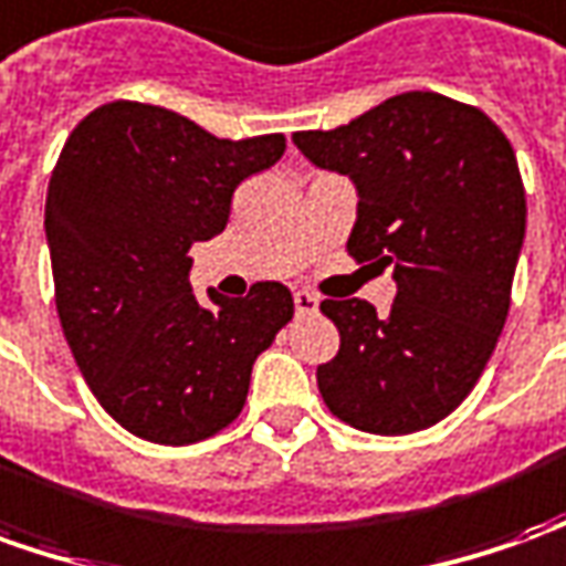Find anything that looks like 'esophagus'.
I'll return each mask as SVG.
<instances>
[{
  "instance_id": "1",
  "label": "esophagus",
  "mask_w": 566,
  "mask_h": 566,
  "mask_svg": "<svg viewBox=\"0 0 566 566\" xmlns=\"http://www.w3.org/2000/svg\"><path fill=\"white\" fill-rule=\"evenodd\" d=\"M294 310H297V315L315 313V310H318V297L310 294V291H297V294H294Z\"/></svg>"
}]
</instances>
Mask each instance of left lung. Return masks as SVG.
Returning a JSON list of instances; mask_svg holds the SVG:
<instances>
[{
    "instance_id": "obj_1",
    "label": "left lung",
    "mask_w": 566,
    "mask_h": 566,
    "mask_svg": "<svg viewBox=\"0 0 566 566\" xmlns=\"http://www.w3.org/2000/svg\"><path fill=\"white\" fill-rule=\"evenodd\" d=\"M318 170L356 188L347 251L394 269L378 315L359 297L325 300L340 332L318 394L368 433H415L474 390L509 315L526 198L514 148L483 111L437 92H402L337 129L294 133Z\"/></svg>"
}]
</instances>
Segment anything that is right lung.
<instances>
[{"label": "right lung", "mask_w": 566, "mask_h": 566, "mask_svg": "<svg viewBox=\"0 0 566 566\" xmlns=\"http://www.w3.org/2000/svg\"><path fill=\"white\" fill-rule=\"evenodd\" d=\"M284 136H210L176 111L111 102L76 123L45 195L57 318L105 412L148 443L213 437L244 409L251 368L294 315L279 282L191 294V244L229 222L234 188Z\"/></svg>", "instance_id": "add662e5"}]
</instances>
